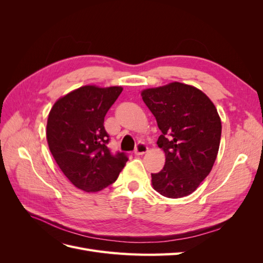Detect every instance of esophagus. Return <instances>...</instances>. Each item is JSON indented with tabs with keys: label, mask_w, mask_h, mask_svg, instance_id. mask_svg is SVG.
Listing matches in <instances>:
<instances>
[{
	"label": "esophagus",
	"mask_w": 263,
	"mask_h": 263,
	"mask_svg": "<svg viewBox=\"0 0 263 263\" xmlns=\"http://www.w3.org/2000/svg\"><path fill=\"white\" fill-rule=\"evenodd\" d=\"M147 151H148V147H147V145H145L144 142H139V144H138V145H137V147H136V150H135V155L141 156V155L146 154Z\"/></svg>",
	"instance_id": "1"
}]
</instances>
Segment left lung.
<instances>
[{
	"instance_id": "obj_1",
	"label": "left lung",
	"mask_w": 263,
	"mask_h": 263,
	"mask_svg": "<svg viewBox=\"0 0 263 263\" xmlns=\"http://www.w3.org/2000/svg\"><path fill=\"white\" fill-rule=\"evenodd\" d=\"M142 100L156 117L165 154L163 169L151 173L153 186L165 197L190 195L209 176L219 149L221 122L206 94L192 85L172 82L146 89Z\"/></svg>"
}]
</instances>
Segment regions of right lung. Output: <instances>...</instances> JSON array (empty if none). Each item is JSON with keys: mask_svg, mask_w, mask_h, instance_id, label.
<instances>
[{"mask_svg": "<svg viewBox=\"0 0 263 263\" xmlns=\"http://www.w3.org/2000/svg\"><path fill=\"white\" fill-rule=\"evenodd\" d=\"M122 91V86H81L50 109L46 132L50 153L68 180L85 192L112 184L128 160L124 153H110L104 128L107 110Z\"/></svg>", "mask_w": 263, "mask_h": 263, "instance_id": "obj_1", "label": "right lung"}]
</instances>
